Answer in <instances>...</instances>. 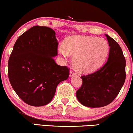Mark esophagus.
I'll return each mask as SVG.
<instances>
[{
  "label": "esophagus",
  "mask_w": 133,
  "mask_h": 133,
  "mask_svg": "<svg viewBox=\"0 0 133 133\" xmlns=\"http://www.w3.org/2000/svg\"><path fill=\"white\" fill-rule=\"evenodd\" d=\"M75 74H76V72H75L73 70H71V71H70V73H69L70 77H72L73 76H74Z\"/></svg>",
  "instance_id": "34e87169"
}]
</instances>
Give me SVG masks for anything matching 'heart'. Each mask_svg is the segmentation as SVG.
I'll list each match as a JSON object with an SVG mask.
<instances>
[{
    "mask_svg": "<svg viewBox=\"0 0 133 133\" xmlns=\"http://www.w3.org/2000/svg\"><path fill=\"white\" fill-rule=\"evenodd\" d=\"M63 56H74L73 63L79 71L89 72L100 68L109 53V46L103 38L72 36L67 38L59 49Z\"/></svg>",
    "mask_w": 133,
    "mask_h": 133,
    "instance_id": "1",
    "label": "heart"
}]
</instances>
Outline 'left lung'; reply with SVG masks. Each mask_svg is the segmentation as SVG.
Returning <instances> with one entry per match:
<instances>
[{
	"label": "left lung",
	"instance_id": "1",
	"mask_svg": "<svg viewBox=\"0 0 133 133\" xmlns=\"http://www.w3.org/2000/svg\"><path fill=\"white\" fill-rule=\"evenodd\" d=\"M110 46L107 62L95 72L83 75L77 91L79 102L85 107H102L111 103L120 92L126 79V60L118 43L105 35Z\"/></svg>",
	"mask_w": 133,
	"mask_h": 133
}]
</instances>
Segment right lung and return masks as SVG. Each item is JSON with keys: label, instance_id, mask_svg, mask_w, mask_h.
I'll list each match as a JSON object with an SVG mask.
<instances>
[{"label": "right lung", "instance_id": "1", "mask_svg": "<svg viewBox=\"0 0 133 133\" xmlns=\"http://www.w3.org/2000/svg\"><path fill=\"white\" fill-rule=\"evenodd\" d=\"M58 42L53 30L34 26L16 41L8 63V76L14 90L31 106L48 104L61 81L69 76L66 65H57Z\"/></svg>", "mask_w": 133, "mask_h": 133}]
</instances>
